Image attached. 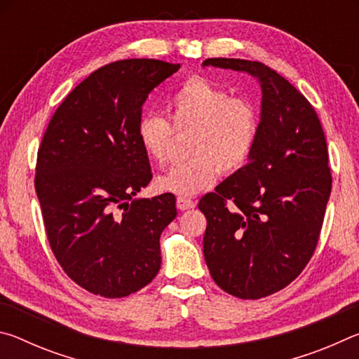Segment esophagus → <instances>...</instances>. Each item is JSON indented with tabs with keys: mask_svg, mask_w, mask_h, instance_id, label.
<instances>
[{
	"mask_svg": "<svg viewBox=\"0 0 359 359\" xmlns=\"http://www.w3.org/2000/svg\"><path fill=\"white\" fill-rule=\"evenodd\" d=\"M177 209L179 210H188V209H193L196 203L193 201V199H188V198H177Z\"/></svg>",
	"mask_w": 359,
	"mask_h": 359,
	"instance_id": "34e87169",
	"label": "esophagus"
}]
</instances>
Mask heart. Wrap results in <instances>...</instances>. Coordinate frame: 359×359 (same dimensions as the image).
<instances>
[{"label":"heart","mask_w":359,"mask_h":359,"mask_svg":"<svg viewBox=\"0 0 359 359\" xmlns=\"http://www.w3.org/2000/svg\"><path fill=\"white\" fill-rule=\"evenodd\" d=\"M173 128L155 114H144L136 125V137L144 155L155 165L168 158L174 131L193 130L190 156L155 180L161 193L190 198L212 187L224 172L238 171L255 149L259 130L258 111L250 101L231 98L226 90L208 79L191 77L169 100Z\"/></svg>","instance_id":"obj_1"}]
</instances>
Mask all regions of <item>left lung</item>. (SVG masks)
<instances>
[{
  "mask_svg": "<svg viewBox=\"0 0 359 359\" xmlns=\"http://www.w3.org/2000/svg\"><path fill=\"white\" fill-rule=\"evenodd\" d=\"M247 72L261 87L259 130L247 165L201 198L204 258L214 282L241 299L290 285L317 247L331 194L320 118L287 79L259 62L208 58Z\"/></svg>",
  "mask_w": 359,
  "mask_h": 359,
  "instance_id": "obj_1",
  "label": "left lung"
}]
</instances>
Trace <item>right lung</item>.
Returning <instances> with one entry per match:
<instances>
[{"instance_id": "1", "label": "right lung", "mask_w": 359, "mask_h": 359, "mask_svg": "<svg viewBox=\"0 0 359 359\" xmlns=\"http://www.w3.org/2000/svg\"><path fill=\"white\" fill-rule=\"evenodd\" d=\"M179 68L149 58L102 66L66 96L42 137L34 187L48 244L93 294L136 293L161 267L175 198H136L151 180L136 125L149 93Z\"/></svg>"}]
</instances>
